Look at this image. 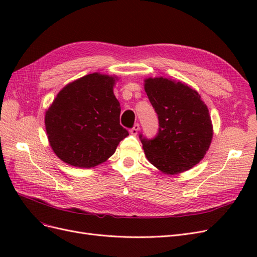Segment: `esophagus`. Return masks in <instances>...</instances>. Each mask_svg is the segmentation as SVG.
<instances>
[{
    "mask_svg": "<svg viewBox=\"0 0 257 257\" xmlns=\"http://www.w3.org/2000/svg\"><path fill=\"white\" fill-rule=\"evenodd\" d=\"M139 128H141V125H139L138 123H136V124H134V126L130 130V133H131L132 135H137Z\"/></svg>",
    "mask_w": 257,
    "mask_h": 257,
    "instance_id": "esophagus-1",
    "label": "esophagus"
}]
</instances>
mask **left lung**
Wrapping results in <instances>:
<instances>
[{
  "instance_id": "left-lung-1",
  "label": "left lung",
  "mask_w": 257,
  "mask_h": 257,
  "mask_svg": "<svg viewBox=\"0 0 257 257\" xmlns=\"http://www.w3.org/2000/svg\"><path fill=\"white\" fill-rule=\"evenodd\" d=\"M145 90L159 119L153 138L139 134L148 161L170 175L192 168L205 157L213 135L206 104L189 85L163 77L147 79Z\"/></svg>"
}]
</instances>
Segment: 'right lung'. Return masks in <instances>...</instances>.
Segmentation results:
<instances>
[{
  "instance_id": "right-lung-1",
  "label": "right lung",
  "mask_w": 257,
  "mask_h": 257,
  "mask_svg": "<svg viewBox=\"0 0 257 257\" xmlns=\"http://www.w3.org/2000/svg\"><path fill=\"white\" fill-rule=\"evenodd\" d=\"M114 78L90 74L62 89L46 111L52 150L67 164L90 168L105 162L128 135L120 125Z\"/></svg>"
}]
</instances>
